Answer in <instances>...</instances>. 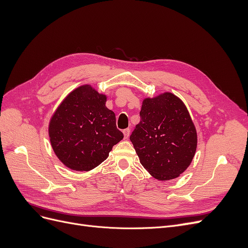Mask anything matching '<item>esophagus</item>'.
<instances>
[{
  "instance_id": "obj_1",
  "label": "esophagus",
  "mask_w": 248,
  "mask_h": 248,
  "mask_svg": "<svg viewBox=\"0 0 248 248\" xmlns=\"http://www.w3.org/2000/svg\"><path fill=\"white\" fill-rule=\"evenodd\" d=\"M123 133H124V138L125 139H128L129 138V134H130V129L129 128H126L123 130Z\"/></svg>"
}]
</instances>
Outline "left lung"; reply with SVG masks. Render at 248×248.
I'll use <instances>...</instances> for the list:
<instances>
[{"label": "left lung", "mask_w": 248, "mask_h": 248, "mask_svg": "<svg viewBox=\"0 0 248 248\" xmlns=\"http://www.w3.org/2000/svg\"><path fill=\"white\" fill-rule=\"evenodd\" d=\"M140 121L130 136L141 166L154 178L175 179L196 154V127L185 104L171 93L142 101Z\"/></svg>", "instance_id": "1"}]
</instances>
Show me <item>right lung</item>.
I'll return each mask as SVG.
<instances>
[{"label":"right lung","instance_id":"add662e5","mask_svg":"<svg viewBox=\"0 0 248 248\" xmlns=\"http://www.w3.org/2000/svg\"><path fill=\"white\" fill-rule=\"evenodd\" d=\"M107 96L85 85L72 91L52 116L48 133L52 149L67 168L90 170L106 160L124 136Z\"/></svg>","mask_w":248,"mask_h":248}]
</instances>
